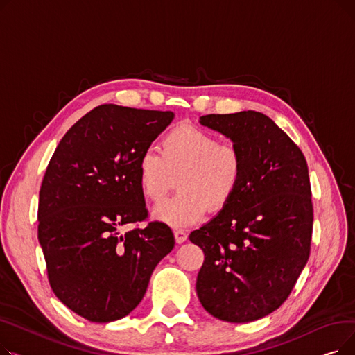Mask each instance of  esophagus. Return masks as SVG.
<instances>
[{"instance_id": "esophagus-1", "label": "esophagus", "mask_w": 355, "mask_h": 355, "mask_svg": "<svg viewBox=\"0 0 355 355\" xmlns=\"http://www.w3.org/2000/svg\"><path fill=\"white\" fill-rule=\"evenodd\" d=\"M174 236H175L177 243H184V241L189 237L187 232H184V230H174Z\"/></svg>"}]
</instances>
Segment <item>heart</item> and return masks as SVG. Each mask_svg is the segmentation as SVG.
Here are the masks:
<instances>
[{
	"label": "heart",
	"instance_id": "obj_1",
	"mask_svg": "<svg viewBox=\"0 0 355 355\" xmlns=\"http://www.w3.org/2000/svg\"><path fill=\"white\" fill-rule=\"evenodd\" d=\"M245 159L234 144L220 142L209 130L178 125L159 142V154L146 151L137 164L142 194L161 201L178 178L180 193L155 207L157 220L187 227L213 211L226 209L243 181Z\"/></svg>",
	"mask_w": 355,
	"mask_h": 355
}]
</instances>
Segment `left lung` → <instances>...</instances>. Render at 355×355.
<instances>
[{
	"label": "left lung",
	"mask_w": 355,
	"mask_h": 355,
	"mask_svg": "<svg viewBox=\"0 0 355 355\" xmlns=\"http://www.w3.org/2000/svg\"><path fill=\"white\" fill-rule=\"evenodd\" d=\"M200 123L232 139L245 171L229 206L190 234L204 253L197 295L214 318L252 322L288 300L308 262V164L300 146L260 112L206 115Z\"/></svg>",
	"instance_id": "obj_1"
}]
</instances>
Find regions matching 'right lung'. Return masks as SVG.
I'll return each instance as SVG.
<instances>
[{"instance_id": "obj_1", "label": "right lung", "mask_w": 355, "mask_h": 355, "mask_svg": "<svg viewBox=\"0 0 355 355\" xmlns=\"http://www.w3.org/2000/svg\"><path fill=\"white\" fill-rule=\"evenodd\" d=\"M174 119L170 110L101 105L74 123L47 165L39 198V241L54 295L90 322L132 312L173 230L148 217L137 164Z\"/></svg>"}]
</instances>
